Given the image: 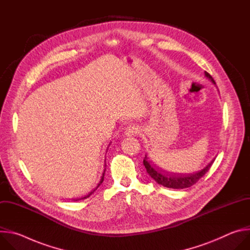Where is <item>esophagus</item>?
<instances>
[{"instance_id":"obj_1","label":"esophagus","mask_w":250,"mask_h":250,"mask_svg":"<svg viewBox=\"0 0 250 250\" xmlns=\"http://www.w3.org/2000/svg\"><path fill=\"white\" fill-rule=\"evenodd\" d=\"M139 132V128L138 126L134 125H129L125 127V134L126 136H132V135H136Z\"/></svg>"}]
</instances>
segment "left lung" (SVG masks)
<instances>
[{"instance_id":"left-lung-1","label":"left lung","mask_w":250,"mask_h":250,"mask_svg":"<svg viewBox=\"0 0 250 250\" xmlns=\"http://www.w3.org/2000/svg\"><path fill=\"white\" fill-rule=\"evenodd\" d=\"M205 75L207 78H208L213 84H216L215 80L208 73L205 72ZM213 161L211 160L204 169L201 171L195 172V173H187V174H172L165 171H162L160 168H158L154 163H152L150 160H148V157L146 155L144 159V165L148 173V175L154 179L158 184L166 187V188H172V189H184L191 187L192 185L196 184L201 178L208 171L210 166L212 165Z\"/></svg>"}]
</instances>
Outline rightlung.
<instances>
[{
	"label": "right lung",
	"instance_id": "right-lung-1",
	"mask_svg": "<svg viewBox=\"0 0 250 250\" xmlns=\"http://www.w3.org/2000/svg\"><path fill=\"white\" fill-rule=\"evenodd\" d=\"M104 171H105V170H104ZM104 173H103V176H102V178H101V181H100V183L98 184V186H97V187H96V188H95L94 190H92V191H91V192H90L89 194H87L86 196H84V197H81V198H78V199H74L73 201H79V200H83V199H86V198L90 197V196H91V195H92V194H93V193H94V192H95V191L97 190V188H98V187H99V186H100V185L102 184V182L104 181Z\"/></svg>",
	"mask_w": 250,
	"mask_h": 250
}]
</instances>
